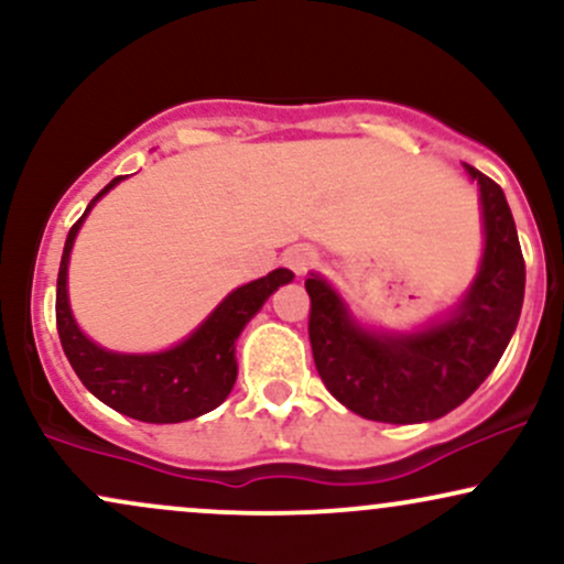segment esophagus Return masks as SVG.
Here are the masks:
<instances>
[{"label":"esophagus","instance_id":"1","mask_svg":"<svg viewBox=\"0 0 564 564\" xmlns=\"http://www.w3.org/2000/svg\"><path fill=\"white\" fill-rule=\"evenodd\" d=\"M283 262H286L289 270H294L296 275H304L307 270H313L315 264H318V254H315V249H310V246H291L286 249V254H283Z\"/></svg>","mask_w":564,"mask_h":564}]
</instances>
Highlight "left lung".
Wrapping results in <instances>:
<instances>
[{"mask_svg": "<svg viewBox=\"0 0 564 564\" xmlns=\"http://www.w3.org/2000/svg\"><path fill=\"white\" fill-rule=\"evenodd\" d=\"M480 185L485 249L467 294L443 321L416 332L360 326L321 275H310V345L326 390L358 416L422 424L451 413L488 379L507 349L522 300L525 260L507 196L464 164Z\"/></svg>", "mask_w": 564, "mask_h": 564, "instance_id": "8db88e82", "label": "left lung"}]
</instances>
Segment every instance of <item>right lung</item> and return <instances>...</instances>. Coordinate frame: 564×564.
<instances>
[{
  "mask_svg": "<svg viewBox=\"0 0 564 564\" xmlns=\"http://www.w3.org/2000/svg\"><path fill=\"white\" fill-rule=\"evenodd\" d=\"M119 183L121 177H116L102 187L89 200L79 223L68 230L61 257V273H57V334H61L63 352H66L70 368L97 400H102L129 419H138V422H187V419L215 411L228 398L238 377V336H241L246 323L260 313L268 296L278 291V286H286L294 273L286 268H278L264 278H257V281L230 291L196 332L180 345L161 349V352L132 355L95 345L70 313L68 260L82 223L97 200Z\"/></svg>",
  "mask_w": 564,
  "mask_h": 564,
  "instance_id": "1",
  "label": "right lung"
}]
</instances>
